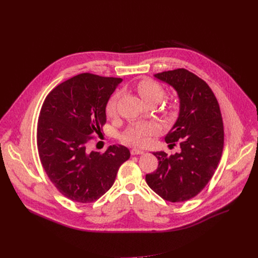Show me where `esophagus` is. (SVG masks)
<instances>
[{"instance_id":"esophagus-1","label":"esophagus","mask_w":258,"mask_h":258,"mask_svg":"<svg viewBox=\"0 0 258 258\" xmlns=\"http://www.w3.org/2000/svg\"><path fill=\"white\" fill-rule=\"evenodd\" d=\"M143 153H144V151H142V150H140V149L134 148V149L131 150V154H132V155H140V154H143Z\"/></svg>"}]
</instances>
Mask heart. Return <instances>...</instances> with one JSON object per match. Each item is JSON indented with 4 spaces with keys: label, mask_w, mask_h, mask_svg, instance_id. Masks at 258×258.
Wrapping results in <instances>:
<instances>
[{
    "label": "heart",
    "mask_w": 258,
    "mask_h": 258,
    "mask_svg": "<svg viewBox=\"0 0 258 258\" xmlns=\"http://www.w3.org/2000/svg\"><path fill=\"white\" fill-rule=\"evenodd\" d=\"M137 91L141 99L146 103H155L160 102L164 96L163 88L150 80L141 81L137 85ZM119 94H113L106 104V114L112 117L116 114V105ZM157 132V125L154 122H137L130 125L125 132L121 135V141L123 143L136 146H142L148 143L149 138Z\"/></svg>",
    "instance_id": "1"
}]
</instances>
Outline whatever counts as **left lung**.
<instances>
[{"mask_svg":"<svg viewBox=\"0 0 258 258\" xmlns=\"http://www.w3.org/2000/svg\"><path fill=\"white\" fill-rule=\"evenodd\" d=\"M176 92L178 116L165 137L168 146L178 144L179 152H153L158 168L146 174V182L170 202L189 200L200 193L212 177L224 148V124L218 102L208 85L187 69L154 75Z\"/></svg>","mask_w":258,"mask_h":258,"instance_id":"obj_1","label":"left lung"}]
</instances>
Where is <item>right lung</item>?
Returning a JSON list of instances; mask_svg holds the SVG:
<instances>
[{
	"mask_svg": "<svg viewBox=\"0 0 258 258\" xmlns=\"http://www.w3.org/2000/svg\"><path fill=\"white\" fill-rule=\"evenodd\" d=\"M122 82L82 73L57 86L42 106L36 143L50 180L68 199L94 202L114 183L120 165L130 156L122 145L104 153L89 151L93 134L106 122V104Z\"/></svg>",
	"mask_w": 258,
	"mask_h": 258,
	"instance_id": "obj_1",
	"label": "right lung"
}]
</instances>
